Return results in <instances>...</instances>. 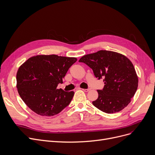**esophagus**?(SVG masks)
<instances>
[{"label":"esophagus","instance_id":"34e87169","mask_svg":"<svg viewBox=\"0 0 155 155\" xmlns=\"http://www.w3.org/2000/svg\"><path fill=\"white\" fill-rule=\"evenodd\" d=\"M84 91H85V92H87V91H89L91 89L90 88H87V89H82Z\"/></svg>","mask_w":155,"mask_h":155}]
</instances>
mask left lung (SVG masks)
<instances>
[{"instance_id":"left-lung-1","label":"left lung","mask_w":155,"mask_h":155,"mask_svg":"<svg viewBox=\"0 0 155 155\" xmlns=\"http://www.w3.org/2000/svg\"><path fill=\"white\" fill-rule=\"evenodd\" d=\"M79 62L89 66L97 79H104L105 86L97 90L98 98L92 102L95 107L114 114L128 105L138 86V78L129 58L114 51L100 50L84 55Z\"/></svg>"}]
</instances>
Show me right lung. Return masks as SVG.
<instances>
[{"instance_id": "right-lung-1", "label": "right lung", "mask_w": 155, "mask_h": 155, "mask_svg": "<svg viewBox=\"0 0 155 155\" xmlns=\"http://www.w3.org/2000/svg\"><path fill=\"white\" fill-rule=\"evenodd\" d=\"M75 57L57 55L29 58L19 68L16 75L19 94L32 111L41 116L60 113L71 103L74 92L57 89Z\"/></svg>"}]
</instances>
